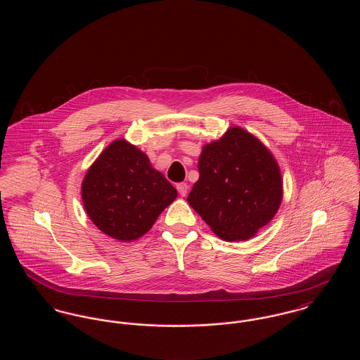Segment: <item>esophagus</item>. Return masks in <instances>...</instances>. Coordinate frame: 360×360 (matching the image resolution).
Segmentation results:
<instances>
[{"mask_svg": "<svg viewBox=\"0 0 360 360\" xmlns=\"http://www.w3.org/2000/svg\"><path fill=\"white\" fill-rule=\"evenodd\" d=\"M176 190H178V193H179L182 197H185V195L188 194V184H184V182H182V184H178V185H176Z\"/></svg>", "mask_w": 360, "mask_h": 360, "instance_id": "esophagus-1", "label": "esophagus"}]
</instances>
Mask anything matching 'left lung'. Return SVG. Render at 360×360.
<instances>
[{
	"instance_id": "obj_1",
	"label": "left lung",
	"mask_w": 360,
	"mask_h": 360,
	"mask_svg": "<svg viewBox=\"0 0 360 360\" xmlns=\"http://www.w3.org/2000/svg\"><path fill=\"white\" fill-rule=\"evenodd\" d=\"M198 172L188 202L221 239H251L279 209V166L257 137L239 127L202 147Z\"/></svg>"
}]
</instances>
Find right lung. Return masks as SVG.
<instances>
[{
  "label": "right lung",
  "instance_id": "1",
  "mask_svg": "<svg viewBox=\"0 0 360 360\" xmlns=\"http://www.w3.org/2000/svg\"><path fill=\"white\" fill-rule=\"evenodd\" d=\"M176 198V190L148 156L124 139L110 143L82 182L86 213L105 235L131 241L147 233Z\"/></svg>",
  "mask_w": 360,
  "mask_h": 360
}]
</instances>
